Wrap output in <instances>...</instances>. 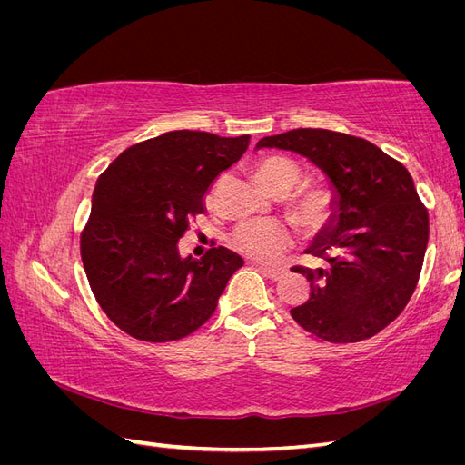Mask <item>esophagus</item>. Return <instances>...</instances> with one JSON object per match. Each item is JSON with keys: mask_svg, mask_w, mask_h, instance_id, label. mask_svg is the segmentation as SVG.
Masks as SVG:
<instances>
[{"mask_svg": "<svg viewBox=\"0 0 465 465\" xmlns=\"http://www.w3.org/2000/svg\"><path fill=\"white\" fill-rule=\"evenodd\" d=\"M258 270L265 275L270 277L272 281H277L281 275H283V270H279V267H270V265H258Z\"/></svg>", "mask_w": 465, "mask_h": 465, "instance_id": "obj_1", "label": "esophagus"}]
</instances>
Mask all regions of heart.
I'll return each instance as SVG.
<instances>
[{"label": "heart", "instance_id": "b5f03b06", "mask_svg": "<svg viewBox=\"0 0 465 465\" xmlns=\"http://www.w3.org/2000/svg\"><path fill=\"white\" fill-rule=\"evenodd\" d=\"M254 174L265 190L285 195L299 186L302 168L287 154H265L254 164ZM289 205L302 231L314 234L326 229L335 217L337 193L330 184L318 182L294 192ZM229 242L252 260L275 262L292 246L294 232L283 221H242L232 229Z\"/></svg>", "mask_w": 465, "mask_h": 465}]
</instances>
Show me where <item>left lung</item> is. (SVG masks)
<instances>
[{
  "mask_svg": "<svg viewBox=\"0 0 465 465\" xmlns=\"http://www.w3.org/2000/svg\"><path fill=\"white\" fill-rule=\"evenodd\" d=\"M258 147L294 151L331 180L337 213L308 248L318 267L294 265L311 297L291 316L330 343L382 331L413 297L429 242V211L407 168L362 137L299 128L262 137Z\"/></svg>",
  "mask_w": 465,
  "mask_h": 465,
  "instance_id": "8db88e82",
  "label": "left lung"
}]
</instances>
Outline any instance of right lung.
<instances>
[{"instance_id":"1","label":"right lung","mask_w":465,"mask_h":465,"mask_svg":"<svg viewBox=\"0 0 465 465\" xmlns=\"http://www.w3.org/2000/svg\"><path fill=\"white\" fill-rule=\"evenodd\" d=\"M250 135L176 130L120 153L98 176L81 260L104 314L139 341L168 343L213 316L244 260L211 248L182 260L178 241L205 213L215 178L242 157Z\"/></svg>"}]
</instances>
